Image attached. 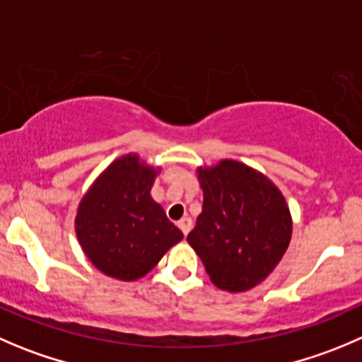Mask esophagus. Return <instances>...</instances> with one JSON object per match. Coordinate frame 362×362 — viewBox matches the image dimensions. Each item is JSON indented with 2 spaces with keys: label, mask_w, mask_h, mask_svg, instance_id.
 <instances>
[{
  "label": "esophagus",
  "mask_w": 362,
  "mask_h": 362,
  "mask_svg": "<svg viewBox=\"0 0 362 362\" xmlns=\"http://www.w3.org/2000/svg\"><path fill=\"white\" fill-rule=\"evenodd\" d=\"M178 228H180L182 233L187 235L189 231H191V228H192V219H191V217H182V219L178 221Z\"/></svg>",
  "instance_id": "34e87169"
}]
</instances>
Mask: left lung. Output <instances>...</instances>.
<instances>
[{
	"mask_svg": "<svg viewBox=\"0 0 362 362\" xmlns=\"http://www.w3.org/2000/svg\"><path fill=\"white\" fill-rule=\"evenodd\" d=\"M203 210L187 242L210 281L245 292L274 270L292 238V217L272 182L237 160L198 171Z\"/></svg>",
	"mask_w": 362,
	"mask_h": 362,
	"instance_id": "left-lung-1",
	"label": "left lung"
}]
</instances>
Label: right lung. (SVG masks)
Masks as SVG:
<instances>
[{"instance_id":"add662e5","label":"right lung","mask_w":362,"mask_h":362,"mask_svg":"<svg viewBox=\"0 0 362 362\" xmlns=\"http://www.w3.org/2000/svg\"><path fill=\"white\" fill-rule=\"evenodd\" d=\"M153 178L156 171L138 156L120 157L79 203L76 233L81 247L111 278H143L184 237L150 196Z\"/></svg>"}]
</instances>
